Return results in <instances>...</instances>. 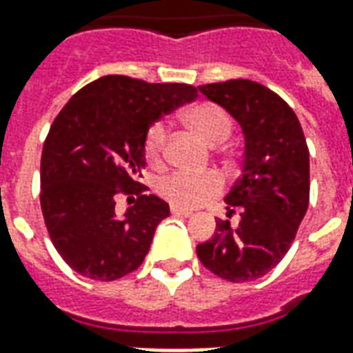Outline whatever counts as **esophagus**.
I'll list each match as a JSON object with an SVG mask.
<instances>
[{"label": "esophagus", "instance_id": "34e87169", "mask_svg": "<svg viewBox=\"0 0 353 353\" xmlns=\"http://www.w3.org/2000/svg\"><path fill=\"white\" fill-rule=\"evenodd\" d=\"M170 214L176 215V217H191L192 212H189V210H183V208L172 206V208H170Z\"/></svg>", "mask_w": 353, "mask_h": 353}]
</instances>
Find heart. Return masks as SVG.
Segmentation results:
<instances>
[{"instance_id":"1","label":"heart","mask_w":353,"mask_h":353,"mask_svg":"<svg viewBox=\"0 0 353 353\" xmlns=\"http://www.w3.org/2000/svg\"><path fill=\"white\" fill-rule=\"evenodd\" d=\"M183 123L196 132L200 138L210 145L223 143L232 132V121L219 105L212 101H199L183 111ZM166 143H168V132L162 123L151 124L143 139V154L147 162L159 168L166 159ZM157 191L162 199L168 200L172 206L191 210L200 206L202 202L214 199L221 191V177L214 172L204 174H191V172H176L172 176L164 177L157 185Z\"/></svg>"}]
</instances>
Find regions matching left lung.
Wrapping results in <instances>:
<instances>
[{
    "mask_svg": "<svg viewBox=\"0 0 353 353\" xmlns=\"http://www.w3.org/2000/svg\"><path fill=\"white\" fill-rule=\"evenodd\" d=\"M199 90L242 126L244 161L242 176L225 196L229 215L238 210L240 223L217 221L196 255L223 280H257L283 259L308 210V145L295 111L270 88L230 79Z\"/></svg>",
    "mask_w": 353,
    "mask_h": 353,
    "instance_id": "8db88e82",
    "label": "left lung"
}]
</instances>
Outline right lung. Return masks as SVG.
<instances>
[{
  "instance_id": "add662e5",
  "label": "right lung",
  "mask_w": 353,
  "mask_h": 353,
  "mask_svg": "<svg viewBox=\"0 0 353 353\" xmlns=\"http://www.w3.org/2000/svg\"><path fill=\"white\" fill-rule=\"evenodd\" d=\"M183 83L105 75L73 94L50 126L41 153V212L60 257L85 278L113 281L134 272L170 206L136 179L143 139L164 113L194 100ZM139 188L119 216L114 196Z\"/></svg>"
}]
</instances>
